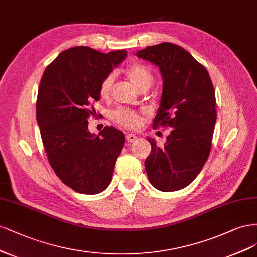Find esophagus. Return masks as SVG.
Wrapping results in <instances>:
<instances>
[{
    "label": "esophagus",
    "instance_id": "1",
    "mask_svg": "<svg viewBox=\"0 0 257 257\" xmlns=\"http://www.w3.org/2000/svg\"><path fill=\"white\" fill-rule=\"evenodd\" d=\"M126 139H127L128 142H136V141L138 140V137L135 134H128Z\"/></svg>",
    "mask_w": 257,
    "mask_h": 257
}]
</instances>
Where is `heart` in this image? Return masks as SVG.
<instances>
[{"mask_svg": "<svg viewBox=\"0 0 257 257\" xmlns=\"http://www.w3.org/2000/svg\"><path fill=\"white\" fill-rule=\"evenodd\" d=\"M126 72L131 84L138 90L142 87L150 88V86L153 84V74L151 70L144 65H131L127 68ZM114 74H109V76L102 80L100 87H99V93H100L101 97H109L114 85ZM112 118L113 120L119 123L120 126L126 128H138L142 123V116H141V114L129 109H118L114 111L112 113Z\"/></svg>", "mask_w": 257, "mask_h": 257, "instance_id": "1", "label": "heart"}]
</instances>
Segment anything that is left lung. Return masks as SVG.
Wrapping results in <instances>:
<instances>
[{"label": "left lung", "instance_id": "left-lung-1", "mask_svg": "<svg viewBox=\"0 0 257 257\" xmlns=\"http://www.w3.org/2000/svg\"><path fill=\"white\" fill-rule=\"evenodd\" d=\"M137 56L158 66L163 80L153 127L172 129L163 147L147 138V177L162 192L177 191L192 183L208 159L217 120L214 88L207 69L177 45L148 46Z\"/></svg>", "mask_w": 257, "mask_h": 257}]
</instances>
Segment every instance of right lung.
<instances>
[{
    "mask_svg": "<svg viewBox=\"0 0 257 257\" xmlns=\"http://www.w3.org/2000/svg\"><path fill=\"white\" fill-rule=\"evenodd\" d=\"M127 51L99 52L86 46L67 49L47 66L36 101V119L49 163L74 191L97 194L110 185L125 135L114 127L90 134L88 117L99 101L102 80Z\"/></svg>",
    "mask_w": 257,
    "mask_h": 257,
    "instance_id": "add662e5",
    "label": "right lung"
}]
</instances>
